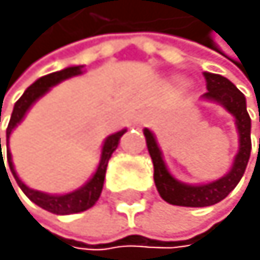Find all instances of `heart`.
Instances as JSON below:
<instances>
[{"mask_svg": "<svg viewBox=\"0 0 260 260\" xmlns=\"http://www.w3.org/2000/svg\"><path fill=\"white\" fill-rule=\"evenodd\" d=\"M179 81H180V80H179Z\"/></svg>", "mask_w": 260, "mask_h": 260, "instance_id": "b5f03b06", "label": "heart"}]
</instances>
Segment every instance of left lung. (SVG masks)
<instances>
[{
    "label": "left lung",
    "instance_id": "8db88e82",
    "mask_svg": "<svg viewBox=\"0 0 260 260\" xmlns=\"http://www.w3.org/2000/svg\"><path fill=\"white\" fill-rule=\"evenodd\" d=\"M206 78V88L208 91L203 95L204 100L209 102H216L221 105L226 112H230L235 117L237 131H238V151L233 160V165L228 174H225L219 179L213 180L208 184L190 185L177 180L174 175L167 169L164 156H161L160 148L156 145V139L153 136L150 129H145L146 146L150 151L151 161H153V179L155 185L160 192L161 199L175 206H189V208H204L211 206V204L219 203L225 199L237 184L240 182L242 175L247 169L252 150L250 141V115L247 112L245 96L230 80H226L221 75H214V73H204ZM260 122V110H259ZM260 151V146H259Z\"/></svg>",
    "mask_w": 260,
    "mask_h": 260
}]
</instances>
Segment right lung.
Masks as SVG:
<instances>
[{
    "instance_id": "add662e5",
    "label": "right lung",
    "mask_w": 260,
    "mask_h": 260,
    "mask_svg": "<svg viewBox=\"0 0 260 260\" xmlns=\"http://www.w3.org/2000/svg\"><path fill=\"white\" fill-rule=\"evenodd\" d=\"M81 73H83V66H70V68H64V70H61V71H56V73H51V75L39 78V80L30 85L28 88L25 90V93L16 100L13 112H11V117H10V122H8V127H6V158H8L10 170L15 177L16 184L20 185V189L23 190V194L27 196L30 201L35 203L37 206H41L42 209H46V211L54 213V214L81 213V211H86V209L91 208L96 201H99L100 194H102V189H104L107 164H109L110 156H112V153L115 151V148H117L119 141H121L122 134L126 133V129L117 131V133H114V134H110V136L105 138L104 146H102V155H100V161H99V167H96L95 174L91 175V179L85 185H81L80 189L73 190V192H68V194H46V192L30 189L28 185H25L15 172L13 161H11V153H10V148H8V141H10V134L13 133V129L18 126L20 122H22V119L25 117L27 110L32 107V105L37 102L42 95H46L54 85L61 83V81L68 80V78L81 75ZM1 169H5V172H6L5 160H3V151H1L0 138V172ZM6 175H8V172H6ZM8 180H10V177H8Z\"/></svg>"
}]
</instances>
